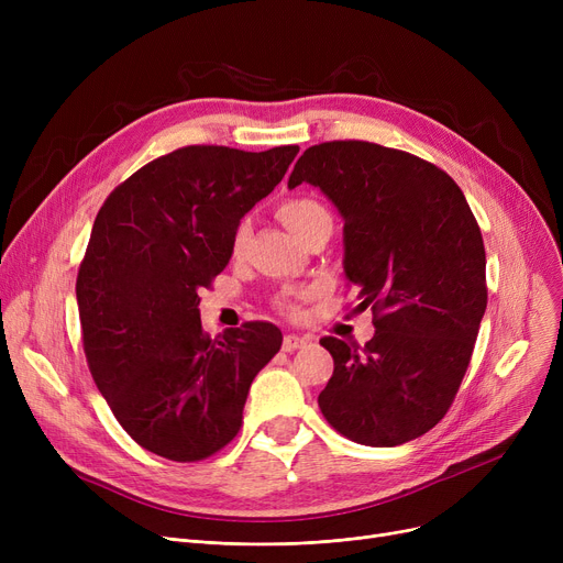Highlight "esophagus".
<instances>
[{
    "label": "esophagus",
    "mask_w": 563,
    "mask_h": 563,
    "mask_svg": "<svg viewBox=\"0 0 563 563\" xmlns=\"http://www.w3.org/2000/svg\"><path fill=\"white\" fill-rule=\"evenodd\" d=\"M306 342H308V340L301 338V335H285V338H283V351L291 353V351H297L299 346H303Z\"/></svg>",
    "instance_id": "1"
}]
</instances>
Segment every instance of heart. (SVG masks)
<instances>
[{"label": "heart", "instance_id": "b5f03b06", "mask_svg": "<svg viewBox=\"0 0 563 563\" xmlns=\"http://www.w3.org/2000/svg\"><path fill=\"white\" fill-rule=\"evenodd\" d=\"M278 217L280 221L299 236V240H306V236L317 230L323 223H333L331 212L323 207L317 198L310 196H294L287 198L280 207H278ZM249 240V221H242L236 225L234 234H232V251L240 253L244 249Z\"/></svg>", "mask_w": 563, "mask_h": 563}]
</instances>
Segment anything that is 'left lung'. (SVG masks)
Returning a JSON list of instances; mask_svg holds the SVG:
<instances>
[{"mask_svg":"<svg viewBox=\"0 0 563 563\" xmlns=\"http://www.w3.org/2000/svg\"><path fill=\"white\" fill-rule=\"evenodd\" d=\"M312 185L344 221V276L372 308L374 338L358 351L319 344L335 369L319 393L333 429L395 448L433 429L465 376L486 312L482 230L452 177L367 141L308 147L287 187Z\"/></svg>","mask_w":563,"mask_h":563,"instance_id":"left-lung-1","label":"left lung"}]
</instances>
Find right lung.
Listing matches in <instances>:
<instances>
[{
	"label": "right lung",
	"mask_w": 563,
	"mask_h": 563,
	"mask_svg": "<svg viewBox=\"0 0 563 563\" xmlns=\"http://www.w3.org/2000/svg\"><path fill=\"white\" fill-rule=\"evenodd\" d=\"M299 145H187L136 170L100 207L77 276L88 367L115 420L157 456L200 461L236 435L249 388L283 333L251 321L210 338L198 291Z\"/></svg>",
	"instance_id": "obj_1"
}]
</instances>
